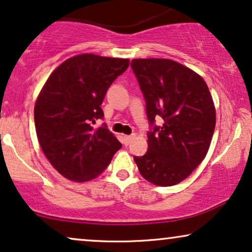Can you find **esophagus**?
<instances>
[{
	"label": "esophagus",
	"instance_id": "1",
	"mask_svg": "<svg viewBox=\"0 0 252 252\" xmlns=\"http://www.w3.org/2000/svg\"><path fill=\"white\" fill-rule=\"evenodd\" d=\"M134 138V135H133V134H130V135H125V136H124V145H125V146H127V145H129V142L130 141H132V139Z\"/></svg>",
	"mask_w": 252,
	"mask_h": 252
}]
</instances>
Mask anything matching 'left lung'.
I'll list each match as a JSON object with an SVG mask.
<instances>
[{
  "instance_id": "left-lung-1",
  "label": "left lung",
  "mask_w": 252,
  "mask_h": 252,
  "mask_svg": "<svg viewBox=\"0 0 252 252\" xmlns=\"http://www.w3.org/2000/svg\"><path fill=\"white\" fill-rule=\"evenodd\" d=\"M134 75L146 100L148 150L134 156L140 174L159 186L178 184L200 164L215 128V109L201 76L169 59H134ZM162 118L161 126L156 119Z\"/></svg>"
}]
</instances>
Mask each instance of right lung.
Listing matches in <instances>:
<instances>
[{
  "label": "right lung",
  "instance_id": "right-lung-1",
  "mask_svg": "<svg viewBox=\"0 0 252 252\" xmlns=\"http://www.w3.org/2000/svg\"><path fill=\"white\" fill-rule=\"evenodd\" d=\"M129 66L128 59L81 54L61 63L45 83L34 106L40 147L51 164L70 181L102 174L122 143L103 124L106 91Z\"/></svg>",
  "mask_w": 252,
  "mask_h": 252
}]
</instances>
